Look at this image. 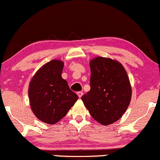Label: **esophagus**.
Instances as JSON below:
<instances>
[{
	"instance_id": "obj_1",
	"label": "esophagus",
	"mask_w": 160,
	"mask_h": 160,
	"mask_svg": "<svg viewBox=\"0 0 160 160\" xmlns=\"http://www.w3.org/2000/svg\"><path fill=\"white\" fill-rule=\"evenodd\" d=\"M77 95H78V98H81V97H82V95H83V92H81V91L77 92Z\"/></svg>"
}]
</instances>
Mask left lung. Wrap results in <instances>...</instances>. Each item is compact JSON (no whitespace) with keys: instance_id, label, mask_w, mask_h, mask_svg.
I'll list each match as a JSON object with an SVG mask.
<instances>
[{"instance_id":"left-lung-1","label":"left lung","mask_w":160,"mask_h":160,"mask_svg":"<svg viewBox=\"0 0 160 160\" xmlns=\"http://www.w3.org/2000/svg\"><path fill=\"white\" fill-rule=\"evenodd\" d=\"M90 90L82 100L98 123L109 125L125 113L131 99L129 78L121 63L97 56L90 62Z\"/></svg>"}]
</instances>
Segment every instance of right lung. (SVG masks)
Instances as JSON below:
<instances>
[{
    "label": "right lung",
    "mask_w": 160,
    "mask_h": 160,
    "mask_svg": "<svg viewBox=\"0 0 160 160\" xmlns=\"http://www.w3.org/2000/svg\"><path fill=\"white\" fill-rule=\"evenodd\" d=\"M64 62L53 59L35 72L29 84L31 109L40 121L54 125L66 116L78 97L62 77Z\"/></svg>",
    "instance_id": "right-lung-1"
}]
</instances>
